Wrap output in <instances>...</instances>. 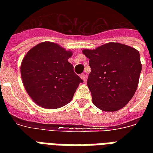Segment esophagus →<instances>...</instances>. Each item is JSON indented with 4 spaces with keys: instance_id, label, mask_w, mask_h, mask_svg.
Returning <instances> with one entry per match:
<instances>
[{
    "instance_id": "obj_1",
    "label": "esophagus",
    "mask_w": 153,
    "mask_h": 153,
    "mask_svg": "<svg viewBox=\"0 0 153 153\" xmlns=\"http://www.w3.org/2000/svg\"><path fill=\"white\" fill-rule=\"evenodd\" d=\"M80 78L82 79V80L83 81V82H86V74H82L81 75H80Z\"/></svg>"
}]
</instances>
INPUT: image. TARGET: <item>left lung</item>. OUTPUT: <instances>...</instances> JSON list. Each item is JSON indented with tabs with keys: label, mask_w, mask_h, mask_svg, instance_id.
Wrapping results in <instances>:
<instances>
[{
	"label": "left lung",
	"mask_w": 153,
	"mask_h": 153,
	"mask_svg": "<svg viewBox=\"0 0 153 153\" xmlns=\"http://www.w3.org/2000/svg\"><path fill=\"white\" fill-rule=\"evenodd\" d=\"M91 71L87 86L94 105L105 112L117 111L132 99L142 69L140 54L132 47L107 43L95 49H84Z\"/></svg>",
	"instance_id": "left-lung-1"
}]
</instances>
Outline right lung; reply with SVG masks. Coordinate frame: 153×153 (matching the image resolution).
I'll return each mask as SVG.
<instances>
[{
	"mask_svg": "<svg viewBox=\"0 0 153 153\" xmlns=\"http://www.w3.org/2000/svg\"><path fill=\"white\" fill-rule=\"evenodd\" d=\"M71 51L53 42H42L23 59L20 74L25 90L33 102L45 109L68 104L82 80L68 62Z\"/></svg>",
	"mask_w": 153,
	"mask_h": 153,
	"instance_id": "right-lung-1",
	"label": "right lung"
}]
</instances>
